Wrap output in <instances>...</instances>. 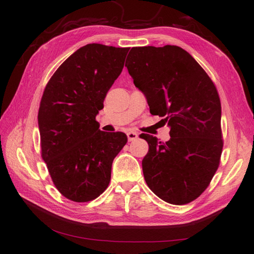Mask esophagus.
Listing matches in <instances>:
<instances>
[{
  "mask_svg": "<svg viewBox=\"0 0 254 254\" xmlns=\"http://www.w3.org/2000/svg\"><path fill=\"white\" fill-rule=\"evenodd\" d=\"M127 139H128V142L135 141V139L138 137L137 133H136V132H133V131H131V132H127Z\"/></svg>",
  "mask_w": 254,
  "mask_h": 254,
  "instance_id": "1",
  "label": "esophagus"
}]
</instances>
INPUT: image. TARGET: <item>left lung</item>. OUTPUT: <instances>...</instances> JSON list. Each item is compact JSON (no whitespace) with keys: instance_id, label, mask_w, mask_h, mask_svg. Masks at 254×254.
Returning a JSON list of instances; mask_svg holds the SVG:
<instances>
[{"instance_id":"obj_1","label":"left lung","mask_w":254,"mask_h":254,"mask_svg":"<svg viewBox=\"0 0 254 254\" xmlns=\"http://www.w3.org/2000/svg\"><path fill=\"white\" fill-rule=\"evenodd\" d=\"M127 61L128 74L146 97L150 113L164 117L170 127L166 143L149 134L141 135L149 146L142 161L145 181L167 203H190L208 187L222 155L217 89L180 47H134Z\"/></svg>"}]
</instances>
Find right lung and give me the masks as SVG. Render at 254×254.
<instances>
[{"mask_svg": "<svg viewBox=\"0 0 254 254\" xmlns=\"http://www.w3.org/2000/svg\"><path fill=\"white\" fill-rule=\"evenodd\" d=\"M128 48L89 44L64 61L48 82L38 112L42 159L56 188L74 202H89L109 186L111 166L127 142L99 130L96 116L121 74Z\"/></svg>", "mask_w": 254, "mask_h": 254, "instance_id": "obj_1", "label": "right lung"}]
</instances>
